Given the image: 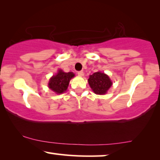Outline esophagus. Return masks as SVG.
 I'll list each match as a JSON object with an SVG mask.
<instances>
[{
  "label": "esophagus",
  "instance_id": "obj_1",
  "mask_svg": "<svg viewBox=\"0 0 160 160\" xmlns=\"http://www.w3.org/2000/svg\"><path fill=\"white\" fill-rule=\"evenodd\" d=\"M78 74L79 76H83L84 75V72L82 71H79L78 72Z\"/></svg>",
  "mask_w": 160,
  "mask_h": 160
}]
</instances>
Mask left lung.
<instances>
[{
  "label": "left lung",
  "mask_w": 160,
  "mask_h": 160,
  "mask_svg": "<svg viewBox=\"0 0 160 160\" xmlns=\"http://www.w3.org/2000/svg\"><path fill=\"white\" fill-rule=\"evenodd\" d=\"M88 83L93 92L97 94H105L112 86L109 77L100 72H95L92 75H90Z\"/></svg>",
  "instance_id": "obj_1"
}]
</instances>
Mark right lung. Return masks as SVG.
<instances>
[{
  "label": "right lung",
  "mask_w": 160,
  "mask_h": 160,
  "mask_svg": "<svg viewBox=\"0 0 160 160\" xmlns=\"http://www.w3.org/2000/svg\"><path fill=\"white\" fill-rule=\"evenodd\" d=\"M74 74L72 72H63L59 70L56 75L52 76L49 81L48 86L51 90L56 93H62L67 90L70 80Z\"/></svg>",
  "instance_id": "obj_1"
}]
</instances>
